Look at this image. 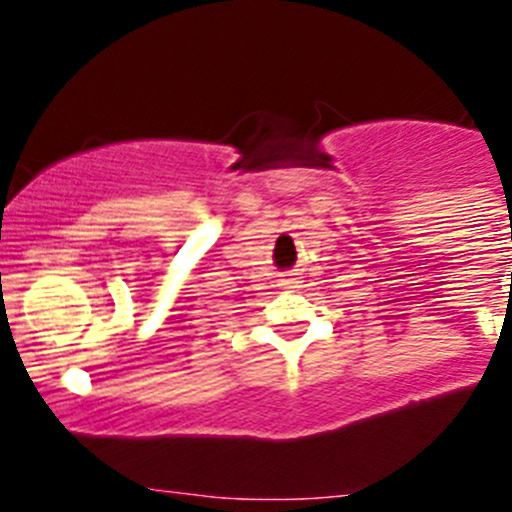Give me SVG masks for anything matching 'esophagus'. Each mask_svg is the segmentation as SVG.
Listing matches in <instances>:
<instances>
[{
	"mask_svg": "<svg viewBox=\"0 0 512 512\" xmlns=\"http://www.w3.org/2000/svg\"><path fill=\"white\" fill-rule=\"evenodd\" d=\"M277 287L287 289V292H294V289H299V277L294 275V272H285V275L277 280Z\"/></svg>",
	"mask_w": 512,
	"mask_h": 512,
	"instance_id": "obj_1",
	"label": "esophagus"
}]
</instances>
